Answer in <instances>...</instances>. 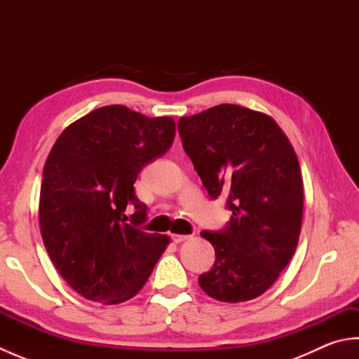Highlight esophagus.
Here are the masks:
<instances>
[{
  "label": "esophagus",
  "instance_id": "1",
  "mask_svg": "<svg viewBox=\"0 0 359 359\" xmlns=\"http://www.w3.org/2000/svg\"><path fill=\"white\" fill-rule=\"evenodd\" d=\"M171 239H172L175 243H180V242H184V241L189 239V236H187V234H171Z\"/></svg>",
  "mask_w": 359,
  "mask_h": 359
}]
</instances>
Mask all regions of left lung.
Returning a JSON list of instances; mask_svg holds the SVG:
<instances>
[{
    "label": "left lung",
    "instance_id": "obj_1",
    "mask_svg": "<svg viewBox=\"0 0 359 359\" xmlns=\"http://www.w3.org/2000/svg\"><path fill=\"white\" fill-rule=\"evenodd\" d=\"M184 149L211 199L226 196L231 219L202 231L215 247L199 285L212 299L250 301L266 292L299 241L304 185L292 143L270 116L219 104L177 123Z\"/></svg>",
    "mask_w": 359,
    "mask_h": 359
}]
</instances>
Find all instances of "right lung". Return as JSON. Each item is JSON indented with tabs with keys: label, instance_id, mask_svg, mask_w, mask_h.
Listing matches in <instances>:
<instances>
[{
	"label": "right lung",
	"instance_id": "right-lung-1",
	"mask_svg": "<svg viewBox=\"0 0 359 359\" xmlns=\"http://www.w3.org/2000/svg\"><path fill=\"white\" fill-rule=\"evenodd\" d=\"M174 135L171 117L111 104L74 121L52 147L38 208L41 236L58 273L85 299L108 306L131 299L170 243L139 228L147 205L134 182ZM128 204L135 207L131 223Z\"/></svg>",
	"mask_w": 359,
	"mask_h": 359
}]
</instances>
